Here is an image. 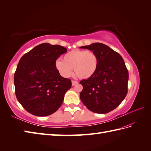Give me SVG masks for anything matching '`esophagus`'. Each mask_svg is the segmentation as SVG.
Returning a JSON list of instances; mask_svg holds the SVG:
<instances>
[{"instance_id":"1","label":"esophagus","mask_w":151,"mask_h":151,"mask_svg":"<svg viewBox=\"0 0 151 151\" xmlns=\"http://www.w3.org/2000/svg\"><path fill=\"white\" fill-rule=\"evenodd\" d=\"M78 81H73V80H72V86H75L76 85L78 84Z\"/></svg>"}]
</instances>
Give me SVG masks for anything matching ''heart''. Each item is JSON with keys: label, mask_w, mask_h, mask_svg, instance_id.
<instances>
[{"label": "heart", "mask_w": 151, "mask_h": 151, "mask_svg": "<svg viewBox=\"0 0 151 151\" xmlns=\"http://www.w3.org/2000/svg\"><path fill=\"white\" fill-rule=\"evenodd\" d=\"M99 60L95 52L83 50H73L57 60L55 68L64 78L72 76L73 70L80 79H88L95 74L98 68Z\"/></svg>", "instance_id": "1"}]
</instances>
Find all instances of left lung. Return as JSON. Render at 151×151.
I'll list each match as a JSON object with an SVG mask.
<instances>
[{
  "label": "left lung",
  "mask_w": 151,
  "mask_h": 151,
  "mask_svg": "<svg viewBox=\"0 0 151 151\" xmlns=\"http://www.w3.org/2000/svg\"><path fill=\"white\" fill-rule=\"evenodd\" d=\"M80 48L95 52L99 60L95 74L80 81L83 86L80 99L92 112L106 114L112 111L123 101L128 91L129 72L122 57L99 42Z\"/></svg>",
  "instance_id": "8db88e82"
}]
</instances>
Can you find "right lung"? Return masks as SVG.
Here are the masks:
<instances>
[{
	"instance_id": "1",
	"label": "right lung",
	"mask_w": 151,
	"mask_h": 151,
	"mask_svg": "<svg viewBox=\"0 0 151 151\" xmlns=\"http://www.w3.org/2000/svg\"><path fill=\"white\" fill-rule=\"evenodd\" d=\"M67 50L42 43L20 59L14 74L15 95L26 111L37 116L54 113L63 102L71 80L60 75L55 61Z\"/></svg>"
}]
</instances>
